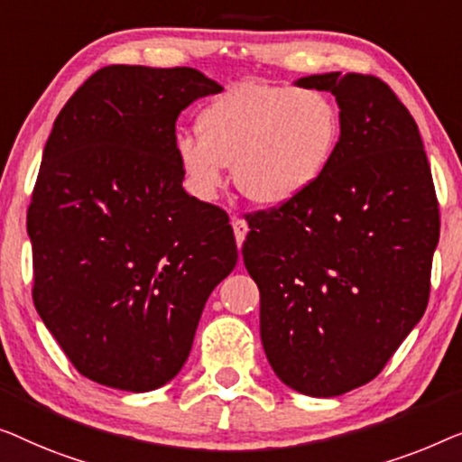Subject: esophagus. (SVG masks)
<instances>
[{"label":"esophagus","mask_w":462,"mask_h":462,"mask_svg":"<svg viewBox=\"0 0 462 462\" xmlns=\"http://www.w3.org/2000/svg\"><path fill=\"white\" fill-rule=\"evenodd\" d=\"M232 230H234V238H236V245H238V249H240V246H243V243H245L246 232H249V226H246L245 219L232 217Z\"/></svg>","instance_id":"obj_1"}]
</instances>
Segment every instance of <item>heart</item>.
Masks as SVG:
<instances>
[{
	"label": "heart",
	"instance_id": "obj_1",
	"mask_svg": "<svg viewBox=\"0 0 462 462\" xmlns=\"http://www.w3.org/2000/svg\"><path fill=\"white\" fill-rule=\"evenodd\" d=\"M199 132L173 140L194 197H216L234 165V181L251 203L282 207L324 173L339 142L341 116L318 89L246 81L207 104Z\"/></svg>",
	"mask_w": 462,
	"mask_h": 462
}]
</instances>
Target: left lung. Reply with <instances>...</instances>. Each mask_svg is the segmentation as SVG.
I'll use <instances>...</instances> for the list:
<instances>
[{
  "instance_id": "left-lung-1",
  "label": "left lung",
  "mask_w": 462,
  "mask_h": 462,
  "mask_svg": "<svg viewBox=\"0 0 462 462\" xmlns=\"http://www.w3.org/2000/svg\"><path fill=\"white\" fill-rule=\"evenodd\" d=\"M295 86L335 96L339 142L308 192L251 217L243 259L272 370L335 398L373 381L423 318L438 199L417 123L389 86L358 73Z\"/></svg>"
}]
</instances>
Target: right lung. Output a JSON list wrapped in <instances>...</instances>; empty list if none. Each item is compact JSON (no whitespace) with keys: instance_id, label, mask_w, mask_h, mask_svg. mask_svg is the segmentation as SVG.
<instances>
[{"instance_id":"right-lung-1","label":"right lung","mask_w":462,"mask_h":462,"mask_svg":"<svg viewBox=\"0 0 462 462\" xmlns=\"http://www.w3.org/2000/svg\"><path fill=\"white\" fill-rule=\"evenodd\" d=\"M222 86L190 67L115 64L77 89L29 207L37 314L83 376L152 392L180 373L236 265L228 216L190 197L175 121Z\"/></svg>"}]
</instances>
